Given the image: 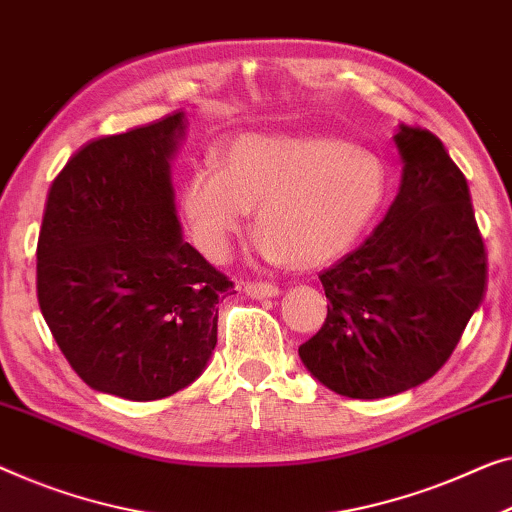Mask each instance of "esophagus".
Here are the masks:
<instances>
[{
    "label": "esophagus",
    "mask_w": 512,
    "mask_h": 512,
    "mask_svg": "<svg viewBox=\"0 0 512 512\" xmlns=\"http://www.w3.org/2000/svg\"><path fill=\"white\" fill-rule=\"evenodd\" d=\"M244 291H247V295H251V298H274V295H279V288L270 284V281H247L244 284Z\"/></svg>",
    "instance_id": "obj_1"
}]
</instances>
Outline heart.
<instances>
[{"label":"heart","instance_id":"obj_1","mask_svg":"<svg viewBox=\"0 0 512 512\" xmlns=\"http://www.w3.org/2000/svg\"><path fill=\"white\" fill-rule=\"evenodd\" d=\"M390 170L379 154L339 138L244 133L221 164L184 177L180 207L207 258H224L258 205V249L291 270L339 261L365 238L385 205Z\"/></svg>","mask_w":512,"mask_h":512}]
</instances>
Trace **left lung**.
<instances>
[{"label":"left lung","instance_id":"1","mask_svg":"<svg viewBox=\"0 0 512 512\" xmlns=\"http://www.w3.org/2000/svg\"><path fill=\"white\" fill-rule=\"evenodd\" d=\"M399 194L358 249L318 274L330 300L298 348L337 395L379 399L439 372L478 309L487 254L469 184L432 131L399 124Z\"/></svg>","mask_w":512,"mask_h":512}]
</instances>
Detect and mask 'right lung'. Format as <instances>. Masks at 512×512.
I'll return each instance as SVG.
<instances>
[{"instance_id":"right-lung-1","label":"right lung","mask_w":512,"mask_h":512,"mask_svg":"<svg viewBox=\"0 0 512 512\" xmlns=\"http://www.w3.org/2000/svg\"><path fill=\"white\" fill-rule=\"evenodd\" d=\"M184 113L92 140L48 191L36 298L59 351L90 388L150 402L187 388L217 346L233 281L189 242L170 159Z\"/></svg>"}]
</instances>
